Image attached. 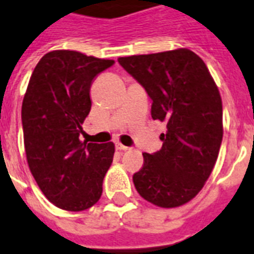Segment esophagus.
<instances>
[{"instance_id": "obj_1", "label": "esophagus", "mask_w": 254, "mask_h": 254, "mask_svg": "<svg viewBox=\"0 0 254 254\" xmlns=\"http://www.w3.org/2000/svg\"><path fill=\"white\" fill-rule=\"evenodd\" d=\"M115 148H117V151H128L129 149V147H126V145H123L121 143L115 144Z\"/></svg>"}]
</instances>
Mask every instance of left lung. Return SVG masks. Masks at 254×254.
Instances as JSON below:
<instances>
[{
	"label": "left lung",
	"mask_w": 254,
	"mask_h": 254,
	"mask_svg": "<svg viewBox=\"0 0 254 254\" xmlns=\"http://www.w3.org/2000/svg\"><path fill=\"white\" fill-rule=\"evenodd\" d=\"M118 62L151 97L152 118L166 125L161 149L143 153V168L133 174V185L144 199L159 207L188 203L210 177L222 144L218 86L203 60L188 48Z\"/></svg>",
	"instance_id": "obj_1"
}]
</instances>
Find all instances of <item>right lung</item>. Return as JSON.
Segmentation results:
<instances>
[{
  "mask_svg": "<svg viewBox=\"0 0 254 254\" xmlns=\"http://www.w3.org/2000/svg\"><path fill=\"white\" fill-rule=\"evenodd\" d=\"M114 60L58 50L40 59L22 103L28 168L56 207L84 211L102 195L114 143L81 141V125L92 109L90 86Z\"/></svg>",
  "mask_w": 254,
  "mask_h": 254,
  "instance_id": "1",
  "label": "right lung"
}]
</instances>
